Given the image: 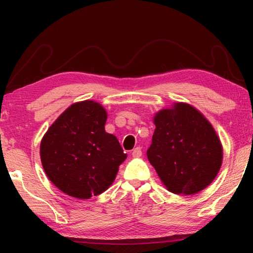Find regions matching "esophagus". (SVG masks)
Here are the masks:
<instances>
[{
  "label": "esophagus",
  "mask_w": 253,
  "mask_h": 253,
  "mask_svg": "<svg viewBox=\"0 0 253 253\" xmlns=\"http://www.w3.org/2000/svg\"><path fill=\"white\" fill-rule=\"evenodd\" d=\"M135 149H137V148H135ZM134 152H136V151H134ZM137 156H138V155H137Z\"/></svg>",
  "instance_id": "esophagus-1"
}]
</instances>
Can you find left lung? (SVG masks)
Wrapping results in <instances>:
<instances>
[{
    "mask_svg": "<svg viewBox=\"0 0 253 253\" xmlns=\"http://www.w3.org/2000/svg\"><path fill=\"white\" fill-rule=\"evenodd\" d=\"M107 111L84 100L71 105L49 127L40 144L46 176L60 191L90 199L108 188L126 160L117 137L105 130Z\"/></svg>",
    "mask_w": 253,
    "mask_h": 253,
    "instance_id": "8db88e82",
    "label": "left lung"
}]
</instances>
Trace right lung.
Wrapping results in <instances>:
<instances>
[{
    "mask_svg": "<svg viewBox=\"0 0 253 253\" xmlns=\"http://www.w3.org/2000/svg\"><path fill=\"white\" fill-rule=\"evenodd\" d=\"M154 124L147 158L166 188L190 195L210 185L221 169L223 151L208 119L194 107L176 102L158 111Z\"/></svg>",
    "mask_w": 253,
    "mask_h": 253,
    "instance_id": "1",
    "label": "right lung"
}]
</instances>
